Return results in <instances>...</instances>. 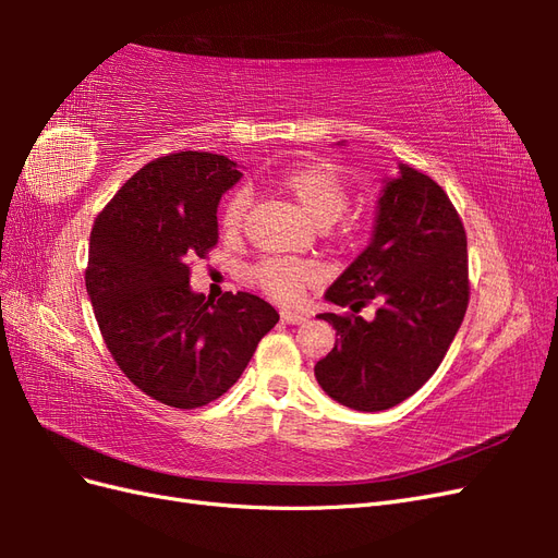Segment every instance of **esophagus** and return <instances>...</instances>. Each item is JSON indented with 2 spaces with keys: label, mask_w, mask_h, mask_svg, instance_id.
I'll return each instance as SVG.
<instances>
[{
  "label": "esophagus",
  "mask_w": 558,
  "mask_h": 558,
  "mask_svg": "<svg viewBox=\"0 0 558 558\" xmlns=\"http://www.w3.org/2000/svg\"><path fill=\"white\" fill-rule=\"evenodd\" d=\"M307 318H310L307 314L291 312V310H281V320H283V324H293V326H300V324H305Z\"/></svg>",
  "instance_id": "34e87169"
}]
</instances>
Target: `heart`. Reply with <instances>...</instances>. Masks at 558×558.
<instances>
[{
  "instance_id": "b5f03b06",
  "label": "heart",
  "mask_w": 558,
  "mask_h": 558,
  "mask_svg": "<svg viewBox=\"0 0 558 558\" xmlns=\"http://www.w3.org/2000/svg\"><path fill=\"white\" fill-rule=\"evenodd\" d=\"M269 185L305 211L316 226H330L349 207V181L326 160L298 162L277 172L269 179ZM251 197L246 191L232 193L223 207V228L230 234H238L244 228ZM318 265L312 260L295 258H265L251 267V281L277 302H298L305 286L318 277Z\"/></svg>"
}]
</instances>
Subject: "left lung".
<instances>
[{
    "mask_svg": "<svg viewBox=\"0 0 558 558\" xmlns=\"http://www.w3.org/2000/svg\"><path fill=\"white\" fill-rule=\"evenodd\" d=\"M347 314H320L340 335L314 365L344 408L381 412L414 396L459 332L470 300L461 216L430 177L400 165L386 181L369 246L326 291ZM377 304L373 322L357 312Z\"/></svg>",
    "mask_w": 558,
    "mask_h": 558,
    "instance_id": "8db88e82",
    "label": "left lung"
}]
</instances>
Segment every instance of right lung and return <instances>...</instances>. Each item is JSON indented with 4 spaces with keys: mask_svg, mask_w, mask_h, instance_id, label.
Segmentation results:
<instances>
[{
    "mask_svg": "<svg viewBox=\"0 0 558 558\" xmlns=\"http://www.w3.org/2000/svg\"><path fill=\"white\" fill-rule=\"evenodd\" d=\"M242 172L226 156L179 150L132 174L97 214L86 289L123 375L154 400L195 410L238 381L277 310L258 295L207 300L191 263L218 242L216 207Z\"/></svg>",
    "mask_w": 558,
    "mask_h": 558,
    "instance_id": "add662e5",
    "label": "right lung"
}]
</instances>
